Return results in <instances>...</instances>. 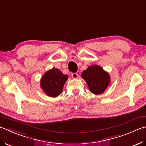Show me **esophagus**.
Returning a JSON list of instances; mask_svg holds the SVG:
<instances>
[{
    "label": "esophagus",
    "instance_id": "34e87169",
    "mask_svg": "<svg viewBox=\"0 0 146 146\" xmlns=\"http://www.w3.org/2000/svg\"><path fill=\"white\" fill-rule=\"evenodd\" d=\"M71 76H72V77L73 79H77V77H78V74L77 73H72Z\"/></svg>",
    "mask_w": 146,
    "mask_h": 146
}]
</instances>
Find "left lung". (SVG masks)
Masks as SVG:
<instances>
[{
    "instance_id": "1",
    "label": "left lung",
    "mask_w": 146,
    "mask_h": 146,
    "mask_svg": "<svg viewBox=\"0 0 146 146\" xmlns=\"http://www.w3.org/2000/svg\"><path fill=\"white\" fill-rule=\"evenodd\" d=\"M81 77L85 80L89 90L94 94L104 93L111 81L108 72L98 65H91L82 71Z\"/></svg>"
}]
</instances>
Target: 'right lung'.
Returning <instances> with one entry per match:
<instances>
[{"mask_svg":"<svg viewBox=\"0 0 146 146\" xmlns=\"http://www.w3.org/2000/svg\"><path fill=\"white\" fill-rule=\"evenodd\" d=\"M67 79V74H64L58 69L52 68L41 77L40 87L47 96L55 98L62 93L64 86Z\"/></svg>","mask_w":146,"mask_h":146,"instance_id":"right-lung-1","label":"right lung"}]
</instances>
